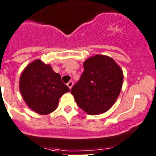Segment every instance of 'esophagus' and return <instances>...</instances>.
Instances as JSON below:
<instances>
[{"instance_id":"34e87169","label":"esophagus","mask_w":156,"mask_h":156,"mask_svg":"<svg viewBox=\"0 0 156 156\" xmlns=\"http://www.w3.org/2000/svg\"><path fill=\"white\" fill-rule=\"evenodd\" d=\"M72 85H73V81H69V83L67 84V86H68V87H69V89H71V88H72Z\"/></svg>"}]
</instances>
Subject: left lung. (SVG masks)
Masks as SVG:
<instances>
[{
	"mask_svg": "<svg viewBox=\"0 0 156 156\" xmlns=\"http://www.w3.org/2000/svg\"><path fill=\"white\" fill-rule=\"evenodd\" d=\"M84 69L71 93L78 106L89 115L106 112L115 103L122 90V69L112 58L104 55L88 58Z\"/></svg>",
	"mask_w": 156,
	"mask_h": 156,
	"instance_id": "8db88e82",
	"label": "left lung"
}]
</instances>
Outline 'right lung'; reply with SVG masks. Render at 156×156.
Masks as SVG:
<instances>
[{
	"mask_svg": "<svg viewBox=\"0 0 156 156\" xmlns=\"http://www.w3.org/2000/svg\"><path fill=\"white\" fill-rule=\"evenodd\" d=\"M20 90L31 109L40 115H48L57 108L59 98L70 90L50 65L36 59L22 72Z\"/></svg>",
	"mask_w": 156,
	"mask_h": 156,
	"instance_id": "1",
	"label": "right lung"
}]
</instances>
